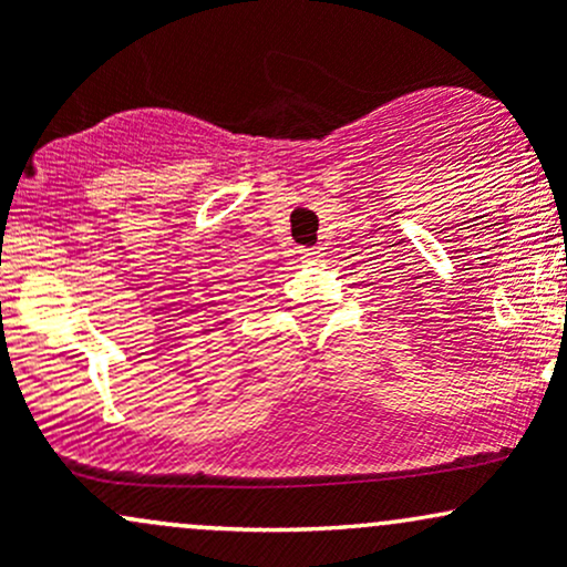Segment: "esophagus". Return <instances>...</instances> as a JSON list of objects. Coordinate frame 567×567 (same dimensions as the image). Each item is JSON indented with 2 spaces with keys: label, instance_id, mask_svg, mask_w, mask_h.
Segmentation results:
<instances>
[{
  "label": "esophagus",
  "instance_id": "obj_1",
  "mask_svg": "<svg viewBox=\"0 0 567 567\" xmlns=\"http://www.w3.org/2000/svg\"><path fill=\"white\" fill-rule=\"evenodd\" d=\"M320 250H322V247H303V258H306V261H317V258H320Z\"/></svg>",
  "mask_w": 567,
  "mask_h": 567
}]
</instances>
